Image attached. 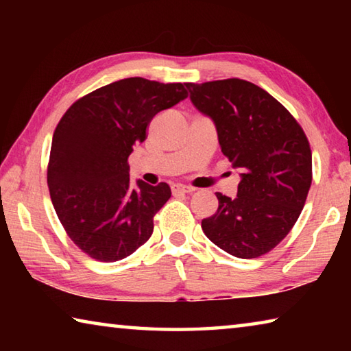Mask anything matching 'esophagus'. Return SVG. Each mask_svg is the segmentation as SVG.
Segmentation results:
<instances>
[{"mask_svg":"<svg viewBox=\"0 0 351 351\" xmlns=\"http://www.w3.org/2000/svg\"><path fill=\"white\" fill-rule=\"evenodd\" d=\"M171 192H173V195L192 193V192H195V189L189 187V186H184V184H173V186H171Z\"/></svg>","mask_w":351,"mask_h":351,"instance_id":"esophagus-1","label":"esophagus"}]
</instances>
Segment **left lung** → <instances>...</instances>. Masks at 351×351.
<instances>
[{
  "instance_id": "left-lung-1",
  "label": "left lung",
  "mask_w": 351,
  "mask_h": 351,
  "mask_svg": "<svg viewBox=\"0 0 351 351\" xmlns=\"http://www.w3.org/2000/svg\"><path fill=\"white\" fill-rule=\"evenodd\" d=\"M195 108L210 117L224 156L239 169L237 197L217 192L218 210L201 221L213 245L255 258L293 229L311 186V150L285 106L241 79L186 83Z\"/></svg>"
}]
</instances>
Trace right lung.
Here are the masks:
<instances>
[{"instance_id": "add662e5", "label": "right lung", "mask_w": 351, "mask_h": 351, "mask_svg": "<svg viewBox=\"0 0 351 351\" xmlns=\"http://www.w3.org/2000/svg\"><path fill=\"white\" fill-rule=\"evenodd\" d=\"M187 97L184 83L130 77L69 106L52 136L47 186L69 239L99 261L132 255L153 234L169 184L130 181L128 156L152 119Z\"/></svg>"}]
</instances>
